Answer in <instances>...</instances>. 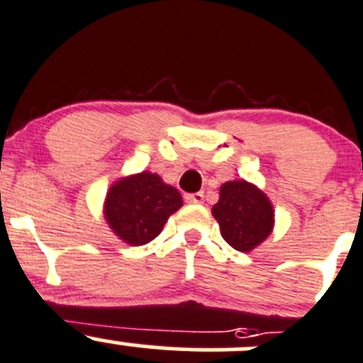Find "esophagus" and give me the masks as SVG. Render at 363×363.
<instances>
[{
  "mask_svg": "<svg viewBox=\"0 0 363 363\" xmlns=\"http://www.w3.org/2000/svg\"><path fill=\"white\" fill-rule=\"evenodd\" d=\"M188 203H202L203 202V193H191V195L184 196Z\"/></svg>",
  "mask_w": 363,
  "mask_h": 363,
  "instance_id": "1",
  "label": "esophagus"
}]
</instances>
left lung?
Masks as SVG:
<instances>
[{
  "mask_svg": "<svg viewBox=\"0 0 363 363\" xmlns=\"http://www.w3.org/2000/svg\"><path fill=\"white\" fill-rule=\"evenodd\" d=\"M221 238L238 252H252L266 241L275 227V209L266 193L248 181L221 184L220 200L213 206Z\"/></svg>",
  "mask_w": 363,
  "mask_h": 363,
  "instance_id": "8db88e82",
  "label": "left lung"
}]
</instances>
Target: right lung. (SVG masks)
Listing matches in <instances>:
<instances>
[{
  "label": "right lung",
  "instance_id": "add662e5",
  "mask_svg": "<svg viewBox=\"0 0 363 363\" xmlns=\"http://www.w3.org/2000/svg\"><path fill=\"white\" fill-rule=\"evenodd\" d=\"M181 207L182 196L174 186L152 172H140L111 184L103 214L118 239L142 246L157 238L168 218Z\"/></svg>",
  "mask_w": 363,
  "mask_h": 363
}]
</instances>
